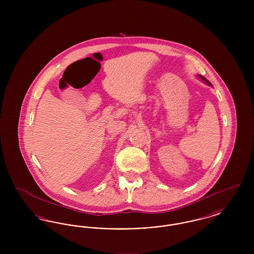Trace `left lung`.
<instances>
[{"label":"left lung","instance_id":"left-lung-1","mask_svg":"<svg viewBox=\"0 0 254 254\" xmlns=\"http://www.w3.org/2000/svg\"><path fill=\"white\" fill-rule=\"evenodd\" d=\"M198 77H199V78H200V79H201V80H202V81H203V82H205V84H206V85H211V83H210V82H209V81H208V80H206V79H205V77H203V76H202V75H198Z\"/></svg>","mask_w":254,"mask_h":254}]
</instances>
